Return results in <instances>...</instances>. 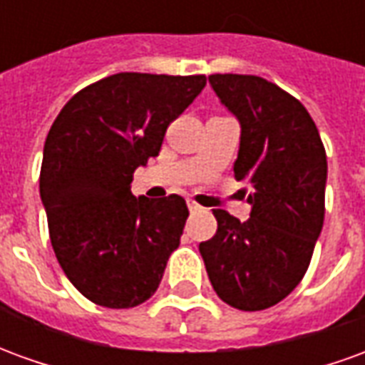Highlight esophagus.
<instances>
[{
    "label": "esophagus",
    "mask_w": 365,
    "mask_h": 365,
    "mask_svg": "<svg viewBox=\"0 0 365 365\" xmlns=\"http://www.w3.org/2000/svg\"><path fill=\"white\" fill-rule=\"evenodd\" d=\"M187 207H190V211L191 213H195V211H201V209H203V207L199 205V203H195V201H187Z\"/></svg>",
    "instance_id": "34e87169"
}]
</instances>
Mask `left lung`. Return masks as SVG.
Segmentation results:
<instances>
[{
	"label": "left lung",
	"mask_w": 365,
	"mask_h": 365,
	"mask_svg": "<svg viewBox=\"0 0 365 365\" xmlns=\"http://www.w3.org/2000/svg\"><path fill=\"white\" fill-rule=\"evenodd\" d=\"M209 83L240 123L235 162L250 219L215 209L217 235L199 245L217 295L240 311L279 303L303 279L324 221L327 154L314 120L275 83L213 74Z\"/></svg>",
	"instance_id": "8db88e82"
}]
</instances>
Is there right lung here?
<instances>
[{
    "instance_id": "right-lung-1",
    "label": "right lung",
    "mask_w": 365,
    "mask_h": 365,
    "mask_svg": "<svg viewBox=\"0 0 365 365\" xmlns=\"http://www.w3.org/2000/svg\"><path fill=\"white\" fill-rule=\"evenodd\" d=\"M205 83L120 72L78 91L52 123L38 182L51 242L68 279L97 305L144 303L180 246L185 199H136L130 183Z\"/></svg>"
}]
</instances>
